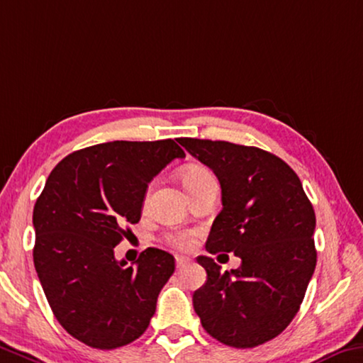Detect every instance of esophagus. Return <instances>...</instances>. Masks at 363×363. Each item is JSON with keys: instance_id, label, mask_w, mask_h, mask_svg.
Here are the masks:
<instances>
[{"instance_id": "34e87169", "label": "esophagus", "mask_w": 363, "mask_h": 363, "mask_svg": "<svg viewBox=\"0 0 363 363\" xmlns=\"http://www.w3.org/2000/svg\"><path fill=\"white\" fill-rule=\"evenodd\" d=\"M191 262V258L189 257H184V255H176V267L177 268H182L186 267V264Z\"/></svg>"}]
</instances>
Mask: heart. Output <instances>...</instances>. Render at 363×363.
Returning <instances> with one entry per match:
<instances>
[{"label":"heart","instance_id":"b5f03b06","mask_svg":"<svg viewBox=\"0 0 363 363\" xmlns=\"http://www.w3.org/2000/svg\"><path fill=\"white\" fill-rule=\"evenodd\" d=\"M208 177H211V172L206 168H203V166H199V164L186 166V168L181 171V181L187 192H191L192 189L197 187L202 181L208 179ZM150 192H152V186L147 189L145 197H143V205L148 203ZM166 239H168V242H171L172 245L179 247V249H186V247L191 245V240H192L191 234H187V233H171L166 235Z\"/></svg>","mask_w":363,"mask_h":363}]
</instances>
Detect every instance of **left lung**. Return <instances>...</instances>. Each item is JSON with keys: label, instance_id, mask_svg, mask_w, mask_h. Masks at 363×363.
<instances>
[{"label": "left lung", "instance_id": "obj_1", "mask_svg": "<svg viewBox=\"0 0 363 363\" xmlns=\"http://www.w3.org/2000/svg\"><path fill=\"white\" fill-rule=\"evenodd\" d=\"M221 184L223 210L205 249L233 252L240 267L221 273L210 257L197 262L206 283L194 292L202 326L238 349L260 346L283 333L301 308L316 264L315 211L292 168L257 147L179 139Z\"/></svg>", "mask_w": 363, "mask_h": 363}]
</instances>
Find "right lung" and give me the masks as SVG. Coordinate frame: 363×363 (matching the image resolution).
I'll return each instance as SVG.
<instances>
[{
  "label": "right lung",
  "mask_w": 363,
  "mask_h": 363,
  "mask_svg": "<svg viewBox=\"0 0 363 363\" xmlns=\"http://www.w3.org/2000/svg\"><path fill=\"white\" fill-rule=\"evenodd\" d=\"M174 140H114L77 150L50 172L33 206V264L51 310L69 335L109 350L143 335L174 257L143 250L135 267L114 247L140 221L148 182L174 158Z\"/></svg>",
  "instance_id": "obj_1"
}]
</instances>
